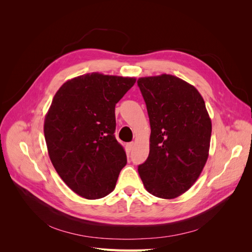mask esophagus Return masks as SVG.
<instances>
[{
  "label": "esophagus",
  "instance_id": "esophagus-1",
  "mask_svg": "<svg viewBox=\"0 0 252 252\" xmlns=\"http://www.w3.org/2000/svg\"><path fill=\"white\" fill-rule=\"evenodd\" d=\"M133 146H134V143H133V142H130V143H128V144L126 145V147H127V151H128V152H130V151L132 150Z\"/></svg>",
  "mask_w": 252,
  "mask_h": 252
}]
</instances>
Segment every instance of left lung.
Masks as SVG:
<instances>
[{
    "label": "left lung",
    "instance_id": "obj_1",
    "mask_svg": "<svg viewBox=\"0 0 252 252\" xmlns=\"http://www.w3.org/2000/svg\"><path fill=\"white\" fill-rule=\"evenodd\" d=\"M150 149L138 171L147 191L174 199L191 187L208 158L211 121L199 91L171 74L140 78Z\"/></svg>",
    "mask_w": 252,
    "mask_h": 252
}]
</instances>
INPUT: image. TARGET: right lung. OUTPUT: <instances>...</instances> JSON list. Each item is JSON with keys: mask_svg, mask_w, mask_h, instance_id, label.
<instances>
[{"mask_svg": "<svg viewBox=\"0 0 252 252\" xmlns=\"http://www.w3.org/2000/svg\"><path fill=\"white\" fill-rule=\"evenodd\" d=\"M134 83L93 72L67 81L53 97L44 122L48 155L65 184L85 199L109 194L127 163L114 136V109Z\"/></svg>", "mask_w": 252, "mask_h": 252, "instance_id": "1", "label": "right lung"}]
</instances>
